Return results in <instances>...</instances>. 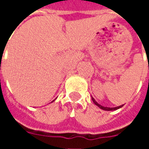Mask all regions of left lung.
<instances>
[{"label": "left lung", "mask_w": 149, "mask_h": 149, "mask_svg": "<svg viewBox=\"0 0 149 149\" xmlns=\"http://www.w3.org/2000/svg\"><path fill=\"white\" fill-rule=\"evenodd\" d=\"M92 100H93V103L97 105V106H98L100 109H101L103 110H105V111H112V110H116L118 109H120V108H121L124 104H122V105H120V106H118V107H115V108H108V107H104V106H101L100 104H99L97 103L96 100H94V98H93L92 97Z\"/></svg>", "instance_id": "1"}]
</instances>
